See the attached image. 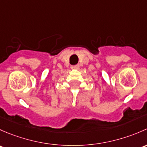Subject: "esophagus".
<instances>
[{"mask_svg": "<svg viewBox=\"0 0 147 147\" xmlns=\"http://www.w3.org/2000/svg\"><path fill=\"white\" fill-rule=\"evenodd\" d=\"M71 69H78V68H79V66H78V64H77V65H73V66H71Z\"/></svg>", "mask_w": 147, "mask_h": 147, "instance_id": "34e87169", "label": "esophagus"}]
</instances>
